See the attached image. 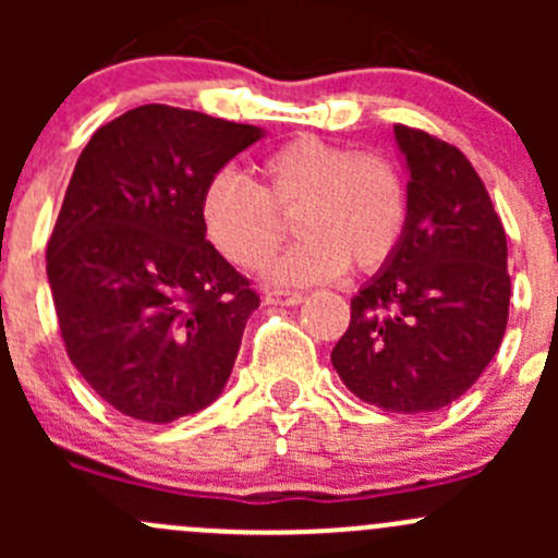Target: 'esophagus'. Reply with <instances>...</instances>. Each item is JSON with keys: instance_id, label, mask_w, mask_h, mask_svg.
<instances>
[{"instance_id": "1", "label": "esophagus", "mask_w": 558, "mask_h": 558, "mask_svg": "<svg viewBox=\"0 0 558 558\" xmlns=\"http://www.w3.org/2000/svg\"><path fill=\"white\" fill-rule=\"evenodd\" d=\"M302 300H305V296H302L300 291H267V294H264V302H267V305L294 307V305H300Z\"/></svg>"}]
</instances>
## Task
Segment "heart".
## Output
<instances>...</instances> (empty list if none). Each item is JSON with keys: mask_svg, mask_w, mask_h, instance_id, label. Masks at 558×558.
Returning <instances> with one entry per match:
<instances>
[{"mask_svg": "<svg viewBox=\"0 0 558 558\" xmlns=\"http://www.w3.org/2000/svg\"><path fill=\"white\" fill-rule=\"evenodd\" d=\"M275 213H294L296 243L267 267L275 286H313L391 258L408 229L404 174L380 154H351L320 137L269 150L258 185L221 170L205 183L199 221L207 243L240 269H262L280 243Z\"/></svg>", "mask_w": 558, "mask_h": 558, "instance_id": "1", "label": "heart"}]
</instances>
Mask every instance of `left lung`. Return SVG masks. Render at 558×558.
Segmentation results:
<instances>
[{
  "label": "left lung",
  "instance_id": "8db88e82",
  "mask_svg": "<svg viewBox=\"0 0 558 558\" xmlns=\"http://www.w3.org/2000/svg\"><path fill=\"white\" fill-rule=\"evenodd\" d=\"M408 170V229L351 300L331 351L348 391L386 413H435L466 391L505 337L508 240L488 191L453 145L393 126Z\"/></svg>",
  "mask_w": 558,
  "mask_h": 558
}]
</instances>
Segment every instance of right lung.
I'll use <instances>...</instances> for the list:
<instances>
[{
    "label": "right lung",
    "instance_id": "right-lung-1",
    "mask_svg": "<svg viewBox=\"0 0 558 558\" xmlns=\"http://www.w3.org/2000/svg\"><path fill=\"white\" fill-rule=\"evenodd\" d=\"M262 126L143 105L97 129L48 243V283L70 362L148 424L221 397L256 291L205 238L207 180Z\"/></svg>",
    "mask_w": 558,
    "mask_h": 558
}]
</instances>
